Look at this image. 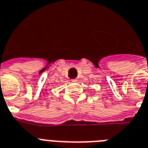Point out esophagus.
<instances>
[{
    "label": "esophagus",
    "mask_w": 148,
    "mask_h": 148,
    "mask_svg": "<svg viewBox=\"0 0 148 148\" xmlns=\"http://www.w3.org/2000/svg\"><path fill=\"white\" fill-rule=\"evenodd\" d=\"M73 82H77V79H73Z\"/></svg>",
    "instance_id": "obj_1"
}]
</instances>
